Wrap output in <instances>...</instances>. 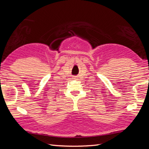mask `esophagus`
Returning <instances> with one entry per match:
<instances>
[{"label": "esophagus", "mask_w": 149, "mask_h": 149, "mask_svg": "<svg viewBox=\"0 0 149 149\" xmlns=\"http://www.w3.org/2000/svg\"><path fill=\"white\" fill-rule=\"evenodd\" d=\"M74 78H75V77H74Z\"/></svg>", "instance_id": "obj_1"}]
</instances>
